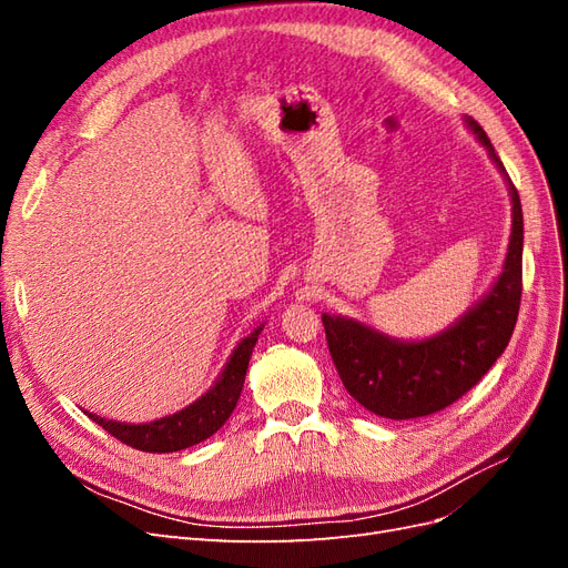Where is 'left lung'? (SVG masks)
Segmentation results:
<instances>
[{"label":"left lung","instance_id":"obj_1","mask_svg":"<svg viewBox=\"0 0 568 568\" xmlns=\"http://www.w3.org/2000/svg\"><path fill=\"white\" fill-rule=\"evenodd\" d=\"M467 125L507 180L511 236L500 277L469 313L434 338L395 341L346 317L322 315L326 346L353 398L386 419H417L440 412L471 390L500 357L517 326L521 305L524 215L519 192L476 120Z\"/></svg>","mask_w":568,"mask_h":568}]
</instances>
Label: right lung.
<instances>
[{
	"label": "right lung",
	"instance_id": "add662e5",
	"mask_svg": "<svg viewBox=\"0 0 568 568\" xmlns=\"http://www.w3.org/2000/svg\"><path fill=\"white\" fill-rule=\"evenodd\" d=\"M261 329L263 326H257L251 336L239 343L215 386L205 395H201L196 403L175 412V415L149 424L113 422L92 415V412H84V415L97 422L101 428H106V432L120 443H125L130 448H136L142 453H178L184 448H192V445L211 438L217 428L230 419L239 395H242L248 359Z\"/></svg>",
	"mask_w": 568,
	"mask_h": 568
}]
</instances>
